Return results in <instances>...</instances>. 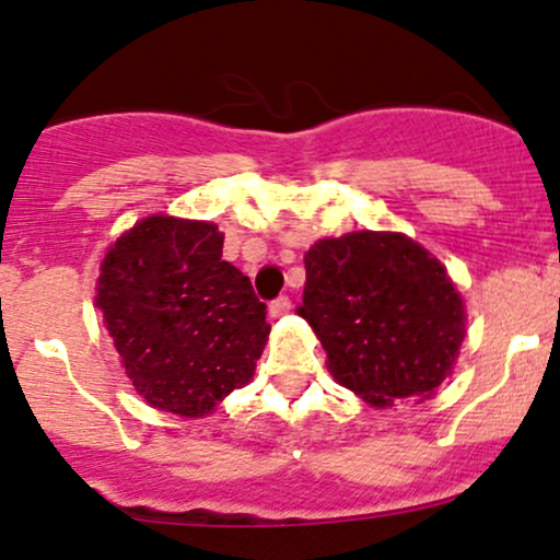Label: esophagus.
Returning <instances> with one entry per match:
<instances>
[{"instance_id": "1", "label": "esophagus", "mask_w": 560, "mask_h": 560, "mask_svg": "<svg viewBox=\"0 0 560 560\" xmlns=\"http://www.w3.org/2000/svg\"><path fill=\"white\" fill-rule=\"evenodd\" d=\"M290 308H292V300L287 298V294H281V298H276L273 303L268 305V313H270V318H281L290 313Z\"/></svg>"}]
</instances>
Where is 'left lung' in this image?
Segmentation results:
<instances>
[{
	"label": "left lung",
	"instance_id": "left-lung-1",
	"mask_svg": "<svg viewBox=\"0 0 560 560\" xmlns=\"http://www.w3.org/2000/svg\"><path fill=\"white\" fill-rule=\"evenodd\" d=\"M298 313L327 350L331 377L374 407L433 396L465 340V305L446 268L404 233L313 244Z\"/></svg>",
	"mask_w": 560,
	"mask_h": 560
}]
</instances>
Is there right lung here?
Returning a JSON list of instances; mask_svg holds the SVG:
<instances>
[{
  "instance_id": "right-lung-1",
  "label": "right lung",
  "mask_w": 560,
  "mask_h": 560,
  "mask_svg": "<svg viewBox=\"0 0 560 560\" xmlns=\"http://www.w3.org/2000/svg\"><path fill=\"white\" fill-rule=\"evenodd\" d=\"M95 305L135 390L153 409L205 417L244 388L266 348V303L223 260V233L167 214L106 252Z\"/></svg>"
}]
</instances>
